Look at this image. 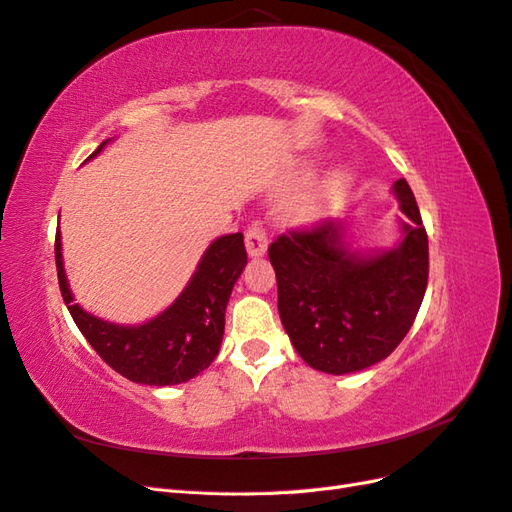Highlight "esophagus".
Returning a JSON list of instances; mask_svg holds the SVG:
<instances>
[{"label":"esophagus","instance_id":"obj_1","mask_svg":"<svg viewBox=\"0 0 512 512\" xmlns=\"http://www.w3.org/2000/svg\"><path fill=\"white\" fill-rule=\"evenodd\" d=\"M269 245V237L267 230L262 228L260 222H252L250 226L245 228V250L250 256H262L267 252Z\"/></svg>","mask_w":512,"mask_h":512}]
</instances>
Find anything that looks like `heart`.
Listing matches in <instances>:
<instances>
[{"instance_id": "b5f03b06", "label": "heart", "mask_w": 512, "mask_h": 512, "mask_svg": "<svg viewBox=\"0 0 512 512\" xmlns=\"http://www.w3.org/2000/svg\"><path fill=\"white\" fill-rule=\"evenodd\" d=\"M348 181H350V177H348L346 173H335V175L327 181V185H324V190H322V194H320L322 205L335 203V200H337L339 196H342V192L348 188Z\"/></svg>"}]
</instances>
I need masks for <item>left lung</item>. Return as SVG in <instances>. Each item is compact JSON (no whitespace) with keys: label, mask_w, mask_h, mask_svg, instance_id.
I'll return each instance as SVG.
<instances>
[{"label":"left lung","mask_w":512,"mask_h":512,"mask_svg":"<svg viewBox=\"0 0 512 512\" xmlns=\"http://www.w3.org/2000/svg\"><path fill=\"white\" fill-rule=\"evenodd\" d=\"M410 222L391 252L344 245V222L290 228L269 245L277 309L301 359L324 374H350L386 359L410 331L429 277V243L406 179L395 183Z\"/></svg>","instance_id":"1"}]
</instances>
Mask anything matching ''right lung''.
I'll use <instances>...</instances> for the list:
<instances>
[{
    "label": "right lung",
    "instance_id": "1",
    "mask_svg": "<svg viewBox=\"0 0 512 512\" xmlns=\"http://www.w3.org/2000/svg\"><path fill=\"white\" fill-rule=\"evenodd\" d=\"M104 145L91 153V158ZM245 262L241 232L220 237L209 245L190 284L173 305L141 327H119L83 312L74 303L61 260L59 228L55 235L59 290L76 327L117 374L149 386L185 382L213 363L224 335L226 303Z\"/></svg>",
    "mask_w": 512,
    "mask_h": 512
}]
</instances>
